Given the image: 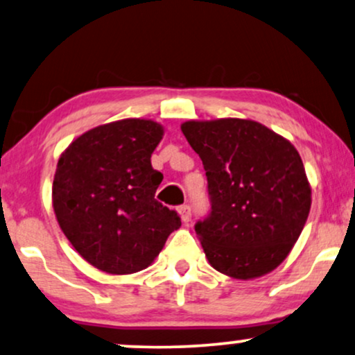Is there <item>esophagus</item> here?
<instances>
[{
	"mask_svg": "<svg viewBox=\"0 0 355 355\" xmlns=\"http://www.w3.org/2000/svg\"><path fill=\"white\" fill-rule=\"evenodd\" d=\"M178 212H180L183 222H190V219H191V207H190V205H182L180 207H178Z\"/></svg>",
	"mask_w": 355,
	"mask_h": 355,
	"instance_id": "obj_1",
	"label": "esophagus"
}]
</instances>
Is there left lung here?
Here are the masks:
<instances>
[{
    "label": "left lung",
    "mask_w": 355,
    "mask_h": 355,
    "mask_svg": "<svg viewBox=\"0 0 355 355\" xmlns=\"http://www.w3.org/2000/svg\"><path fill=\"white\" fill-rule=\"evenodd\" d=\"M200 155L211 211L195 224L207 261L235 279H254L284 261L311 205L304 162L289 141L240 118L187 121Z\"/></svg>",
    "instance_id": "1"
}]
</instances>
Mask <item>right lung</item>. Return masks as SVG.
<instances>
[{"instance_id": "1", "label": "right lung", "mask_w": 355, "mask_h": 355, "mask_svg": "<svg viewBox=\"0 0 355 355\" xmlns=\"http://www.w3.org/2000/svg\"><path fill=\"white\" fill-rule=\"evenodd\" d=\"M164 136L153 120L113 121L68 146L51 188L58 224L81 257L108 274L148 268L182 225L155 200L164 175L150 155Z\"/></svg>"}]
</instances>
